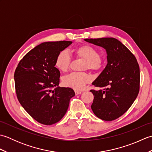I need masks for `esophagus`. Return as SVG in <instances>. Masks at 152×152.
<instances>
[{
    "instance_id": "esophagus-1",
    "label": "esophagus",
    "mask_w": 152,
    "mask_h": 152,
    "mask_svg": "<svg viewBox=\"0 0 152 152\" xmlns=\"http://www.w3.org/2000/svg\"><path fill=\"white\" fill-rule=\"evenodd\" d=\"M82 92L81 91H75V94L76 95H80L81 94Z\"/></svg>"
}]
</instances>
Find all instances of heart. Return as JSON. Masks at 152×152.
Here are the masks:
<instances>
[{"label":"heart","instance_id":"obj_1","mask_svg":"<svg viewBox=\"0 0 152 152\" xmlns=\"http://www.w3.org/2000/svg\"><path fill=\"white\" fill-rule=\"evenodd\" d=\"M76 56L85 59L83 69L98 70L101 69L104 59L99 54L98 50L90 45H85L77 48L75 51ZM71 62V56L69 51L64 50L59 53L56 59V66L60 71L66 72L69 69ZM91 81V76L86 72H72L64 76L62 82L67 88L75 90H82L87 83Z\"/></svg>","mask_w":152,"mask_h":152}]
</instances>
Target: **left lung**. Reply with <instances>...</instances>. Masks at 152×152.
Listing matches in <instances>:
<instances>
[{
	"label": "left lung",
	"instance_id": "8db88e82",
	"mask_svg": "<svg viewBox=\"0 0 152 152\" xmlns=\"http://www.w3.org/2000/svg\"><path fill=\"white\" fill-rule=\"evenodd\" d=\"M106 50L107 64L92 83L104 88L91 90L94 95L91 106L94 114L112 121L127 112L137 97L140 88V69L134 55L114 38L84 39Z\"/></svg>",
	"mask_w": 152,
	"mask_h": 152
}]
</instances>
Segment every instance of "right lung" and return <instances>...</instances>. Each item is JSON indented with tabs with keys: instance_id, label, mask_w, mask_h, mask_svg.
I'll list each match as a JSON object with an SVG mask.
<instances>
[{
	"instance_id": "add662e5",
	"label": "right lung",
	"mask_w": 152,
	"mask_h": 152,
	"mask_svg": "<svg viewBox=\"0 0 152 152\" xmlns=\"http://www.w3.org/2000/svg\"><path fill=\"white\" fill-rule=\"evenodd\" d=\"M72 43L64 40L38 45L23 57L15 69L18 101L42 124L50 125L59 121L75 95L72 89L59 86L60 72L55 66L57 55Z\"/></svg>"
}]
</instances>
